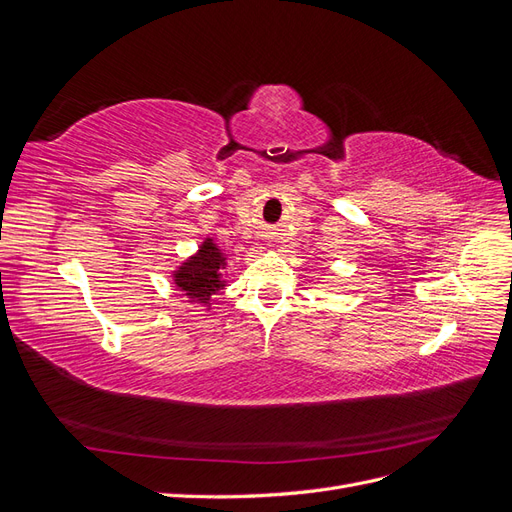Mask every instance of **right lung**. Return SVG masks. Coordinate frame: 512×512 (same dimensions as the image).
Instances as JSON below:
<instances>
[{
  "label": "right lung",
  "instance_id": "obj_1",
  "mask_svg": "<svg viewBox=\"0 0 512 512\" xmlns=\"http://www.w3.org/2000/svg\"><path fill=\"white\" fill-rule=\"evenodd\" d=\"M226 265L228 262L224 250H220V245L207 237L190 258H185L179 267H175L170 277H173L175 288L185 294V299L203 305L209 312L213 305L211 297L226 286L222 275Z\"/></svg>",
  "mask_w": 512,
  "mask_h": 512
}]
</instances>
